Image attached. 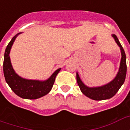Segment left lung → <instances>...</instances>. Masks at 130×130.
<instances>
[{
    "label": "left lung",
    "mask_w": 130,
    "mask_h": 130,
    "mask_svg": "<svg viewBox=\"0 0 130 130\" xmlns=\"http://www.w3.org/2000/svg\"><path fill=\"white\" fill-rule=\"evenodd\" d=\"M112 36L114 38L118 45L120 46L121 55H122L119 72H118L117 76H116V78L111 82L103 86L98 88H88L83 84L82 80L79 78L78 73H76V81L82 92L85 95L87 96L88 98L94 100H104L111 98L113 96H114L116 94L125 80L126 73H127L125 53L116 35H113Z\"/></svg>",
    "instance_id": "8db88e82"
}]
</instances>
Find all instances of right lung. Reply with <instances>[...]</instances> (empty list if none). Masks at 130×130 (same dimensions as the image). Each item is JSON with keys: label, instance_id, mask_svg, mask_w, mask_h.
Masks as SVG:
<instances>
[{"label": "right lung", "instance_id": "right-lung-1", "mask_svg": "<svg viewBox=\"0 0 130 130\" xmlns=\"http://www.w3.org/2000/svg\"><path fill=\"white\" fill-rule=\"evenodd\" d=\"M19 34L13 37L5 49L3 61V73L5 79L7 84L9 85V86L16 95L24 99L35 100L46 95L50 92L55 82L56 76L60 70V68L58 69L48 80L44 82L28 80L19 76L13 70L9 56L13 42Z\"/></svg>", "mask_w": 130, "mask_h": 130}]
</instances>
